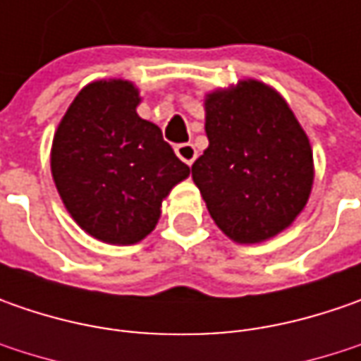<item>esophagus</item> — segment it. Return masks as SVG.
<instances>
[{
    "label": "esophagus",
    "mask_w": 361,
    "mask_h": 361,
    "mask_svg": "<svg viewBox=\"0 0 361 361\" xmlns=\"http://www.w3.org/2000/svg\"><path fill=\"white\" fill-rule=\"evenodd\" d=\"M174 152H176V157L183 160V162H187L188 166L195 162L197 159V150H195V146L190 145V142H185V145H176L174 146Z\"/></svg>",
    "instance_id": "1"
}]
</instances>
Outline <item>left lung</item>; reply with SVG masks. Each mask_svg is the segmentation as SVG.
Returning <instances> with one entry per match:
<instances>
[{
	"mask_svg": "<svg viewBox=\"0 0 361 361\" xmlns=\"http://www.w3.org/2000/svg\"><path fill=\"white\" fill-rule=\"evenodd\" d=\"M209 146L192 180L216 227L241 245L285 231L313 187L310 138L285 98L253 78L204 96Z\"/></svg>",
	"mask_w": 361,
	"mask_h": 361,
	"instance_id": "left-lung-1",
	"label": "left lung"
}]
</instances>
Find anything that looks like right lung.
I'll use <instances>...</instances> for the list:
<instances>
[{
  "mask_svg": "<svg viewBox=\"0 0 361 361\" xmlns=\"http://www.w3.org/2000/svg\"><path fill=\"white\" fill-rule=\"evenodd\" d=\"M140 100L128 80L90 82L51 142V178L66 211L108 245H134L150 235L162 201L190 174L159 126L138 116Z\"/></svg>",
  "mask_w": 361,
  "mask_h": 361,
  "instance_id": "right-lung-1",
  "label": "right lung"
}]
</instances>
